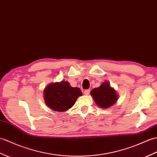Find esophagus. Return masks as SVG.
Returning a JSON list of instances; mask_svg holds the SVG:
<instances>
[{"label": "esophagus", "instance_id": "esophagus-1", "mask_svg": "<svg viewBox=\"0 0 157 157\" xmlns=\"http://www.w3.org/2000/svg\"><path fill=\"white\" fill-rule=\"evenodd\" d=\"M90 92V90H84V94H85V95H86V96L89 95Z\"/></svg>", "mask_w": 157, "mask_h": 157}]
</instances>
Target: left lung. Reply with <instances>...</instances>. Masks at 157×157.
<instances>
[{
	"label": "left lung",
	"mask_w": 157,
	"mask_h": 157,
	"mask_svg": "<svg viewBox=\"0 0 157 157\" xmlns=\"http://www.w3.org/2000/svg\"><path fill=\"white\" fill-rule=\"evenodd\" d=\"M91 95L98 105L101 108H108L114 105L118 100L116 90L110 86V83L105 82L98 87L91 91Z\"/></svg>",
	"instance_id": "left-lung-1"
}]
</instances>
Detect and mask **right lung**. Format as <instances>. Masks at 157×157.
<instances>
[{"instance_id": "right-lung-1", "label": "right lung", "mask_w": 157, "mask_h": 157, "mask_svg": "<svg viewBox=\"0 0 157 157\" xmlns=\"http://www.w3.org/2000/svg\"><path fill=\"white\" fill-rule=\"evenodd\" d=\"M43 93L47 106L57 112L69 110L74 105L78 97L82 95L79 87H73L65 81L50 83Z\"/></svg>"}]
</instances>
